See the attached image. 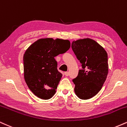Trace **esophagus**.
<instances>
[{
  "label": "esophagus",
  "instance_id": "1",
  "mask_svg": "<svg viewBox=\"0 0 127 127\" xmlns=\"http://www.w3.org/2000/svg\"><path fill=\"white\" fill-rule=\"evenodd\" d=\"M65 76H66V77H68V76H69V72H65Z\"/></svg>",
  "mask_w": 127,
  "mask_h": 127
}]
</instances>
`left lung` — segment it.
<instances>
[{
    "mask_svg": "<svg viewBox=\"0 0 127 127\" xmlns=\"http://www.w3.org/2000/svg\"><path fill=\"white\" fill-rule=\"evenodd\" d=\"M71 47L81 64L82 69L72 81L77 96L89 99L99 93L108 74V54L99 43L90 38L73 41Z\"/></svg>",
    "mask_w": 127,
    "mask_h": 127,
    "instance_id": "obj_1",
    "label": "left lung"
}]
</instances>
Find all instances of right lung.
Here are the masks:
<instances>
[{
	"instance_id": "right-lung-1",
	"label": "right lung",
	"mask_w": 127,
	"mask_h": 127,
	"mask_svg": "<svg viewBox=\"0 0 127 127\" xmlns=\"http://www.w3.org/2000/svg\"><path fill=\"white\" fill-rule=\"evenodd\" d=\"M70 46L68 40L41 38L25 51L23 59L25 81L38 97L47 100L56 93L62 74L58 71L55 57L68 51Z\"/></svg>"
}]
</instances>
